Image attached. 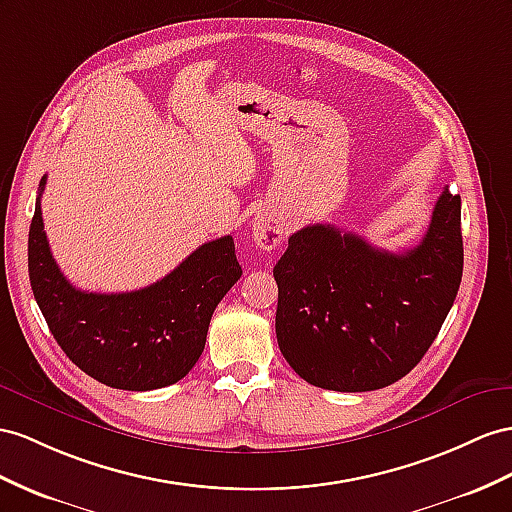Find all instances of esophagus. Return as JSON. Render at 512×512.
<instances>
[{"label":"esophagus","mask_w":512,"mask_h":512,"mask_svg":"<svg viewBox=\"0 0 512 512\" xmlns=\"http://www.w3.org/2000/svg\"><path fill=\"white\" fill-rule=\"evenodd\" d=\"M283 225L281 222L270 216V214H259L253 222V238L255 244L264 251H272L283 242Z\"/></svg>","instance_id":"1"}]
</instances>
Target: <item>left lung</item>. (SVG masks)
Returning a JSON list of instances; mask_svg holds the SVG:
<instances>
[{"label": "left lung", "mask_w": 512, "mask_h": 512, "mask_svg": "<svg viewBox=\"0 0 512 512\" xmlns=\"http://www.w3.org/2000/svg\"><path fill=\"white\" fill-rule=\"evenodd\" d=\"M461 277V196L448 188L424 240L406 253L333 225L305 227L274 266L279 348L309 385L383 389L422 361Z\"/></svg>", "instance_id": "left-lung-1"}]
</instances>
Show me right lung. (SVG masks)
<instances>
[{"mask_svg":"<svg viewBox=\"0 0 512 512\" xmlns=\"http://www.w3.org/2000/svg\"><path fill=\"white\" fill-rule=\"evenodd\" d=\"M45 181L30 225L28 270L58 346L82 372L114 389L151 391L181 381L201 357L214 309L242 277L231 235L199 246L142 290L82 292L51 257L41 214Z\"/></svg>","mask_w":512,"mask_h":512,"instance_id":"obj_1","label":"right lung"}]
</instances>
